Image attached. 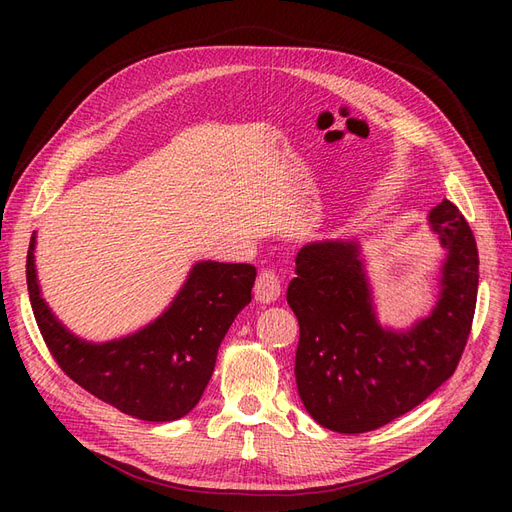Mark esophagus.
Segmentation results:
<instances>
[{
  "label": "esophagus",
  "instance_id": "1",
  "mask_svg": "<svg viewBox=\"0 0 512 512\" xmlns=\"http://www.w3.org/2000/svg\"><path fill=\"white\" fill-rule=\"evenodd\" d=\"M254 294H256V301L260 303H275L282 294L280 277H277L273 271H260L254 286Z\"/></svg>",
  "mask_w": 512,
  "mask_h": 512
}]
</instances>
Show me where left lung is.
<instances>
[{
  "label": "left lung",
  "instance_id": "1",
  "mask_svg": "<svg viewBox=\"0 0 512 512\" xmlns=\"http://www.w3.org/2000/svg\"><path fill=\"white\" fill-rule=\"evenodd\" d=\"M446 258L438 301L410 329L382 327L356 239H322L297 254L288 305L299 320L294 361L309 416L337 433L374 431L453 376L472 329L478 250L461 211L442 200L427 215Z\"/></svg>",
  "mask_w": 512,
  "mask_h": 512
}]
</instances>
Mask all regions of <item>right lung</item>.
Wrapping results in <instances>:
<instances>
[{"label":"right lung","instance_id":"add662e5","mask_svg":"<svg viewBox=\"0 0 512 512\" xmlns=\"http://www.w3.org/2000/svg\"><path fill=\"white\" fill-rule=\"evenodd\" d=\"M34 250L36 232L27 250V290L59 367L91 395L141 421L168 423L192 412L211 380L226 331L252 301L256 269L200 260L156 320L96 344L66 329L42 299Z\"/></svg>","mask_w":512,"mask_h":512}]
</instances>
